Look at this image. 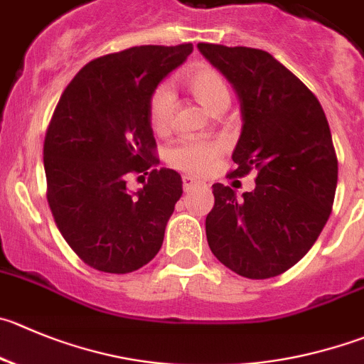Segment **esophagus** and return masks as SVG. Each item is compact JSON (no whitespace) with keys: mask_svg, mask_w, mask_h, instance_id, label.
<instances>
[{"mask_svg":"<svg viewBox=\"0 0 364 364\" xmlns=\"http://www.w3.org/2000/svg\"><path fill=\"white\" fill-rule=\"evenodd\" d=\"M182 186H184V191H191V189L196 188V186H202V188H205V184H203V182H200V180L193 178V176H189V175L182 176Z\"/></svg>","mask_w":364,"mask_h":364,"instance_id":"1","label":"esophagus"}]
</instances>
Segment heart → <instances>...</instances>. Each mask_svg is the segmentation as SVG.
I'll use <instances>...</instances> for the list:
<instances>
[{
    "instance_id": "obj_1",
    "label": "heart",
    "mask_w": 364,
    "mask_h": 364,
    "mask_svg": "<svg viewBox=\"0 0 364 364\" xmlns=\"http://www.w3.org/2000/svg\"><path fill=\"white\" fill-rule=\"evenodd\" d=\"M184 84L189 91L213 112L230 103L227 80L216 68L205 62L189 65L184 73ZM175 114V95L168 84H161L148 100V123L155 134H168ZM225 151L221 141H207L188 137L168 151V162L180 171L191 175H205L216 166Z\"/></svg>"
}]
</instances>
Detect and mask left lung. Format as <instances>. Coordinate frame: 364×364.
Returning <instances> with one entry per match:
<instances>
[{"label":"left lung","mask_w":364,"mask_h":364,"mask_svg":"<svg viewBox=\"0 0 364 364\" xmlns=\"http://www.w3.org/2000/svg\"><path fill=\"white\" fill-rule=\"evenodd\" d=\"M198 50L236 89L240 141L232 154L255 189L214 184L205 234L218 261L247 279H269L295 266L323 230L338 184L331 128L316 96L268 51L200 43Z\"/></svg>","instance_id":"8db88e82"}]
</instances>
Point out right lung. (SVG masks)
<instances>
[{"mask_svg": "<svg viewBox=\"0 0 364 364\" xmlns=\"http://www.w3.org/2000/svg\"><path fill=\"white\" fill-rule=\"evenodd\" d=\"M191 51V43L136 46L95 58L58 100L44 139L46 196L60 234L91 268L136 272L161 250L182 178L151 169L134 195L127 178L159 162L148 100Z\"/></svg>", "mask_w": 364, "mask_h": 364, "instance_id": "right-lung-1", "label": "right lung"}]
</instances>
